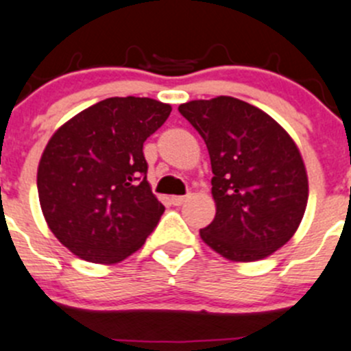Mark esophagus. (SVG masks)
I'll return each instance as SVG.
<instances>
[{"label":"esophagus","mask_w":351,"mask_h":351,"mask_svg":"<svg viewBox=\"0 0 351 351\" xmlns=\"http://www.w3.org/2000/svg\"><path fill=\"white\" fill-rule=\"evenodd\" d=\"M187 197H189V196H172L171 197V203L174 204V206H180V204L186 203Z\"/></svg>","instance_id":"esophagus-1"}]
</instances>
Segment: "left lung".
<instances>
[{
    "label": "left lung",
    "mask_w": 351,
    "mask_h": 351,
    "mask_svg": "<svg viewBox=\"0 0 351 351\" xmlns=\"http://www.w3.org/2000/svg\"><path fill=\"white\" fill-rule=\"evenodd\" d=\"M211 160L217 215L199 235L230 261H258L292 239L308 197L297 145L258 107L217 97L179 106Z\"/></svg>",
    "instance_id": "obj_1"
}]
</instances>
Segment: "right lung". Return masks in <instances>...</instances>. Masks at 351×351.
I'll return each instance as SVG.
<instances>
[{"instance_id":"right-lung-1","label":"right lung","mask_w":351,"mask_h":351,"mask_svg":"<svg viewBox=\"0 0 351 351\" xmlns=\"http://www.w3.org/2000/svg\"><path fill=\"white\" fill-rule=\"evenodd\" d=\"M172 107L148 97H110L53 134L37 189L47 225L78 258L119 263L145 244L164 213L147 180L143 143Z\"/></svg>"}]
</instances>
